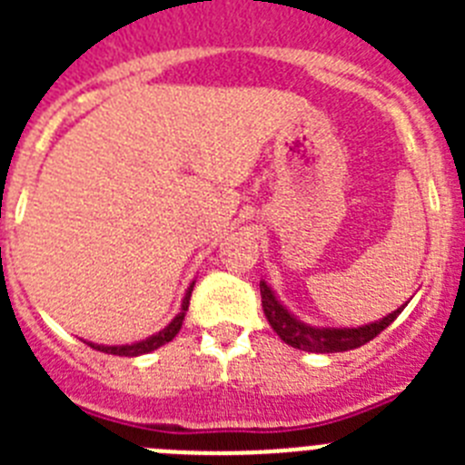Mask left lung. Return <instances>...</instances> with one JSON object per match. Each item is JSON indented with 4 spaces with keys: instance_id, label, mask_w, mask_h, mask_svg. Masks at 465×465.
I'll return each mask as SVG.
<instances>
[{
    "instance_id": "8db88e82",
    "label": "left lung",
    "mask_w": 465,
    "mask_h": 465,
    "mask_svg": "<svg viewBox=\"0 0 465 465\" xmlns=\"http://www.w3.org/2000/svg\"><path fill=\"white\" fill-rule=\"evenodd\" d=\"M261 298H262V312L268 316L270 326L277 332L279 338L286 344L302 351H314V354H338V351H349V349L363 347L365 342H371L384 331L386 326H391L396 322V316L401 314L402 307L396 312L386 314L384 319L368 326L359 328H314L307 323L298 322L286 307L277 300L268 283L261 282Z\"/></svg>"
}]
</instances>
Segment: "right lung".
<instances>
[{
  "mask_svg": "<svg viewBox=\"0 0 465 465\" xmlns=\"http://www.w3.org/2000/svg\"><path fill=\"white\" fill-rule=\"evenodd\" d=\"M191 293H193V283L191 289L186 291V295H183V302H182V312L172 319L170 323H167L165 328L160 332H155V335H151V338L142 340V342H134V344H118V347H104V344H93L88 342L90 347L97 349V351H106V354H114V356H142V354H149V351H153V349L163 347V344L172 342V340L176 338V332L182 331V323H183V316H186L188 312V302H191Z\"/></svg>",
  "mask_w": 465,
  "mask_h": 465,
  "instance_id": "right-lung-1",
  "label": "right lung"
}]
</instances>
